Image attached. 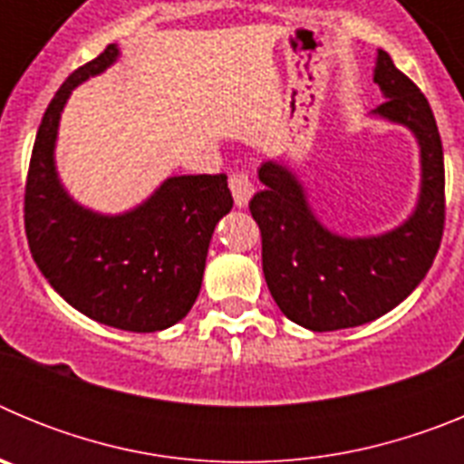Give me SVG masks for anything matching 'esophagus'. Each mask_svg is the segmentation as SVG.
<instances>
[{"instance_id": "obj_1", "label": "esophagus", "mask_w": 464, "mask_h": 464, "mask_svg": "<svg viewBox=\"0 0 464 464\" xmlns=\"http://www.w3.org/2000/svg\"><path fill=\"white\" fill-rule=\"evenodd\" d=\"M229 190H232V197H235V204L239 208H244L248 204V199L253 197V183L251 179L244 174V171H235L229 176Z\"/></svg>"}]
</instances>
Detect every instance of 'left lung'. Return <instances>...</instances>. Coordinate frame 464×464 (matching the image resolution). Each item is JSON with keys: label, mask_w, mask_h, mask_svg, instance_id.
<instances>
[{"label": "left lung", "mask_w": 464, "mask_h": 464, "mask_svg": "<svg viewBox=\"0 0 464 464\" xmlns=\"http://www.w3.org/2000/svg\"><path fill=\"white\" fill-rule=\"evenodd\" d=\"M374 83L385 102L372 116L407 127L420 150V192L411 216L383 235L343 237L327 229L288 165L267 160L251 199L262 232V272L278 309L311 332L376 321L416 290L444 235V150L425 94L379 51Z\"/></svg>", "instance_id": "8db88e82"}]
</instances>
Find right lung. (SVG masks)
Segmentation results:
<instances>
[{"label":"right lung","mask_w":464,"mask_h":464,"mask_svg":"<svg viewBox=\"0 0 464 464\" xmlns=\"http://www.w3.org/2000/svg\"><path fill=\"white\" fill-rule=\"evenodd\" d=\"M118 57V44H109L48 104L24 188V232L36 267L73 309L118 330L158 332L195 304L213 229L232 208V192L225 174L169 176L149 199L116 216L69 195L55 167L64 104L76 85Z\"/></svg>","instance_id":"obj_1"}]
</instances>
